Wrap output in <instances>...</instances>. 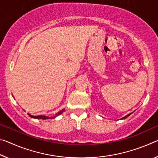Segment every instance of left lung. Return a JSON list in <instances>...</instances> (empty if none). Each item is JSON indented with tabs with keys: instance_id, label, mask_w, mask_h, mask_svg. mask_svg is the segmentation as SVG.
<instances>
[{
	"instance_id": "obj_1",
	"label": "left lung",
	"mask_w": 158,
	"mask_h": 158,
	"mask_svg": "<svg viewBox=\"0 0 158 158\" xmlns=\"http://www.w3.org/2000/svg\"><path fill=\"white\" fill-rule=\"evenodd\" d=\"M130 114H127V115H126V116H125V117H122V119H126V118H127V117H128L129 116V115H130Z\"/></svg>"
}]
</instances>
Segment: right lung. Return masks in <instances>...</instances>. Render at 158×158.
I'll return each instance as SVG.
<instances>
[{"label": "right lung", "instance_id": "add662e5", "mask_svg": "<svg viewBox=\"0 0 158 158\" xmlns=\"http://www.w3.org/2000/svg\"><path fill=\"white\" fill-rule=\"evenodd\" d=\"M64 111V109H62V110H60V112H57V113L56 114L54 117H47V116H45V115H38V116H33V115H31L29 114V116L31 117H33V118H36V119H52V118H55V117H56L57 116H59V115H60L62 112Z\"/></svg>", "mask_w": 158, "mask_h": 158}]
</instances>
